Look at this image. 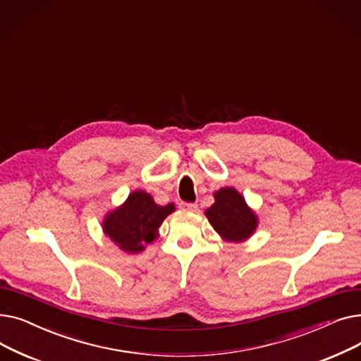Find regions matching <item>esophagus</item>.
<instances>
[{
    "label": "esophagus",
    "mask_w": 361,
    "mask_h": 361,
    "mask_svg": "<svg viewBox=\"0 0 361 361\" xmlns=\"http://www.w3.org/2000/svg\"><path fill=\"white\" fill-rule=\"evenodd\" d=\"M180 209L187 211V212H196L197 211V204L196 203H180Z\"/></svg>",
    "instance_id": "34e87169"
}]
</instances>
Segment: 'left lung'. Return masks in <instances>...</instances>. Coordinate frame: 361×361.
Wrapping results in <instances>:
<instances>
[{"mask_svg":"<svg viewBox=\"0 0 361 361\" xmlns=\"http://www.w3.org/2000/svg\"><path fill=\"white\" fill-rule=\"evenodd\" d=\"M215 203L204 215L222 240L241 243L250 238L257 228V215L245 203L243 195L234 187H222L214 193Z\"/></svg>","mask_w":361,"mask_h":361,"instance_id":"left-lung-1","label":"left lung"}]
</instances>
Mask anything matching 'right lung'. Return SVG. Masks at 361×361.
I'll return each instance as SVG.
<instances>
[{"instance_id":"right-lung-1","label":"right lung","mask_w":361,"mask_h":361,"mask_svg":"<svg viewBox=\"0 0 361 361\" xmlns=\"http://www.w3.org/2000/svg\"><path fill=\"white\" fill-rule=\"evenodd\" d=\"M176 211L174 203L161 206L143 190H135L126 202L109 211L104 221V234L130 255L140 253L159 235L164 219Z\"/></svg>"}]
</instances>
